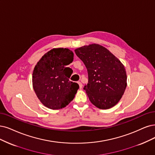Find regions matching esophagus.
Returning a JSON list of instances; mask_svg holds the SVG:
<instances>
[{"label": "esophagus", "instance_id": "esophagus-1", "mask_svg": "<svg viewBox=\"0 0 155 155\" xmlns=\"http://www.w3.org/2000/svg\"><path fill=\"white\" fill-rule=\"evenodd\" d=\"M78 85H79V88L81 89V88L82 87V83H81V82H78Z\"/></svg>", "mask_w": 155, "mask_h": 155}]
</instances>
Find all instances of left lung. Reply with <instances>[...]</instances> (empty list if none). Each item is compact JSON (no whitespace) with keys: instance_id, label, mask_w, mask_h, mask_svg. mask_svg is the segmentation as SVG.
<instances>
[{"instance_id":"8db88e82","label":"left lung","mask_w":155,"mask_h":155,"mask_svg":"<svg viewBox=\"0 0 155 155\" xmlns=\"http://www.w3.org/2000/svg\"><path fill=\"white\" fill-rule=\"evenodd\" d=\"M86 66L88 83L84 89L90 101L100 109H108L121 99L127 85L124 66L105 47L98 44L74 50Z\"/></svg>"}]
</instances>
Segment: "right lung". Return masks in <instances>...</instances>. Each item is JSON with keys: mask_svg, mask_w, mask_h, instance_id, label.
Listing matches in <instances>:
<instances>
[{"mask_svg": "<svg viewBox=\"0 0 155 155\" xmlns=\"http://www.w3.org/2000/svg\"><path fill=\"white\" fill-rule=\"evenodd\" d=\"M73 61L68 48H56L44 54L34 67L32 86L41 104L50 109L58 110L73 100L78 84L70 81L73 71L67 67Z\"/></svg>", "mask_w": 155, "mask_h": 155, "instance_id": "right-lung-1", "label": "right lung"}]
</instances>
